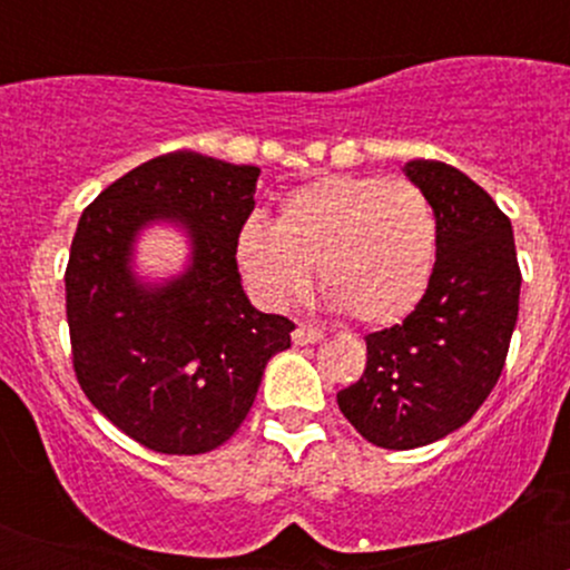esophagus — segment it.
Wrapping results in <instances>:
<instances>
[{"mask_svg": "<svg viewBox=\"0 0 570 570\" xmlns=\"http://www.w3.org/2000/svg\"><path fill=\"white\" fill-rule=\"evenodd\" d=\"M322 337H324V332L313 330V326H297V330L292 332V343L294 345H313V343H318Z\"/></svg>", "mask_w": 570, "mask_h": 570, "instance_id": "34e87169", "label": "esophagus"}]
</instances>
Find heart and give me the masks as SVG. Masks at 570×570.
<instances>
[{
    "label": "heart",
    "instance_id": "b5f03b06",
    "mask_svg": "<svg viewBox=\"0 0 570 570\" xmlns=\"http://www.w3.org/2000/svg\"><path fill=\"white\" fill-rule=\"evenodd\" d=\"M436 244L440 227L423 189L377 176H322L292 189L276 222L248 217L235 235V263L271 311L297 303L316 267L332 307L385 326L423 299Z\"/></svg>",
    "mask_w": 570,
    "mask_h": 570
}]
</instances>
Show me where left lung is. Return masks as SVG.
I'll return each instance as SVG.
<instances>
[{
	"instance_id": "obj_1",
	"label": "left lung",
	"mask_w": 570,
	"mask_h": 570,
	"mask_svg": "<svg viewBox=\"0 0 570 570\" xmlns=\"http://www.w3.org/2000/svg\"><path fill=\"white\" fill-rule=\"evenodd\" d=\"M434 208V276L402 324L372 332L367 367L337 394L364 440L412 450L453 434L499 383L520 305L512 222L466 174L440 160L404 163Z\"/></svg>"
}]
</instances>
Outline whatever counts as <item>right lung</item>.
<instances>
[{
    "label": "right lung",
    "mask_w": 570,
    "mask_h": 570,
    "mask_svg": "<svg viewBox=\"0 0 570 570\" xmlns=\"http://www.w3.org/2000/svg\"><path fill=\"white\" fill-rule=\"evenodd\" d=\"M257 179V166L168 153L120 176L77 225L67 267L77 381L155 453L198 455L230 440L267 362L292 345L294 324L248 303L235 263ZM155 224L188 238V263L168 279L135 273V244Z\"/></svg>",
    "instance_id": "add662e5"
}]
</instances>
